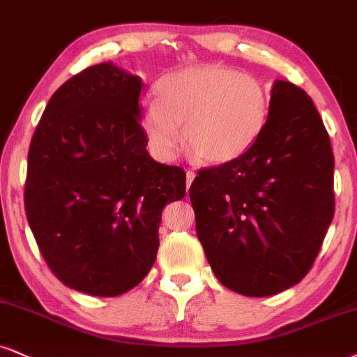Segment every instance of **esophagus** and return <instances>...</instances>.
Segmentation results:
<instances>
[{"mask_svg": "<svg viewBox=\"0 0 357 357\" xmlns=\"http://www.w3.org/2000/svg\"><path fill=\"white\" fill-rule=\"evenodd\" d=\"M193 178H195V174L192 170H187V188H190Z\"/></svg>", "mask_w": 357, "mask_h": 357, "instance_id": "obj_1", "label": "esophagus"}]
</instances>
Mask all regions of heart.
<instances>
[{
  "label": "heart",
  "mask_w": 357,
  "mask_h": 357,
  "mask_svg": "<svg viewBox=\"0 0 357 357\" xmlns=\"http://www.w3.org/2000/svg\"><path fill=\"white\" fill-rule=\"evenodd\" d=\"M157 102L145 107L142 129L153 155L174 160L183 140L199 164L223 165L257 142L270 112V96L257 76L223 64L170 73L155 84Z\"/></svg>",
  "instance_id": "obj_1"
}]
</instances>
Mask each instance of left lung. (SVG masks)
Returning <instances> with one entry per match:
<instances>
[{
  "label": "left lung",
  "instance_id": "8db88e82",
  "mask_svg": "<svg viewBox=\"0 0 357 357\" xmlns=\"http://www.w3.org/2000/svg\"><path fill=\"white\" fill-rule=\"evenodd\" d=\"M334 157L313 100L275 81L265 129L240 158L200 170L190 202L217 280L271 296L305 278L334 215Z\"/></svg>",
  "mask_w": 357,
  "mask_h": 357
}]
</instances>
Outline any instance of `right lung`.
Segmentation results:
<instances>
[{"instance_id":"1","label":"right lung","mask_w":357,"mask_h":357,"mask_svg":"<svg viewBox=\"0 0 357 357\" xmlns=\"http://www.w3.org/2000/svg\"><path fill=\"white\" fill-rule=\"evenodd\" d=\"M142 89L116 64L91 66L52 94L31 139V231L56 278L91 296H119L145 278L162 210L185 195V172L145 149Z\"/></svg>"}]
</instances>
